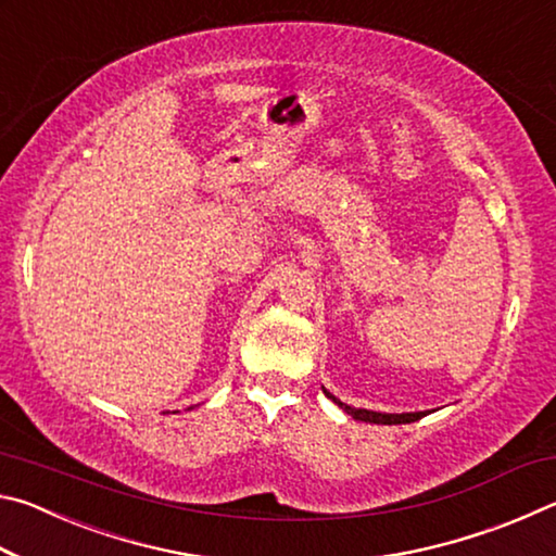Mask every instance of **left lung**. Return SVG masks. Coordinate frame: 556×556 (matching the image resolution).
Here are the masks:
<instances>
[{
  "label": "left lung",
  "instance_id": "obj_1",
  "mask_svg": "<svg viewBox=\"0 0 556 556\" xmlns=\"http://www.w3.org/2000/svg\"><path fill=\"white\" fill-rule=\"evenodd\" d=\"M326 392V390H324ZM326 397H331L338 407L345 409L357 421H370V425H409V421H417L425 417V412H412V414H382V412H370V409H355L348 407L341 400H336L331 392H326Z\"/></svg>",
  "mask_w": 556,
  "mask_h": 556
}]
</instances>
